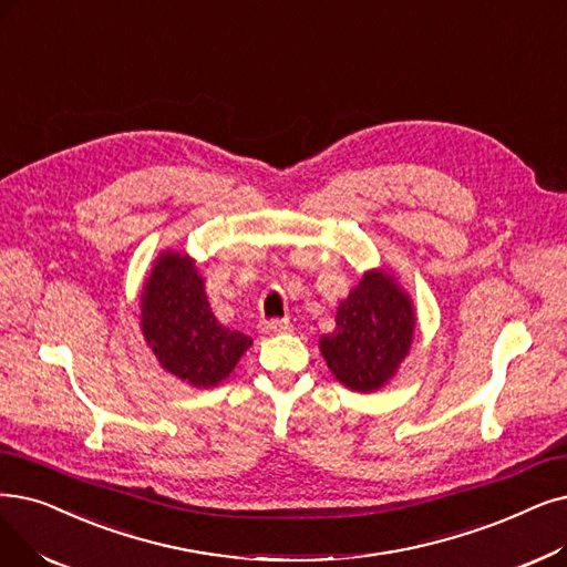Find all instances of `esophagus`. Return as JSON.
Wrapping results in <instances>:
<instances>
[{
	"instance_id": "1",
	"label": "esophagus",
	"mask_w": 567,
	"mask_h": 567,
	"mask_svg": "<svg viewBox=\"0 0 567 567\" xmlns=\"http://www.w3.org/2000/svg\"><path fill=\"white\" fill-rule=\"evenodd\" d=\"M287 331H291L289 319H266V322H261V333L276 336V333H287Z\"/></svg>"
}]
</instances>
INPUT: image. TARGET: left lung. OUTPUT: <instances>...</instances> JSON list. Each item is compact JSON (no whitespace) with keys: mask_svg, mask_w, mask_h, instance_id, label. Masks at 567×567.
<instances>
[{"mask_svg":"<svg viewBox=\"0 0 567 567\" xmlns=\"http://www.w3.org/2000/svg\"><path fill=\"white\" fill-rule=\"evenodd\" d=\"M416 312L393 274L371 268L336 312V329L319 338L333 378L352 391L371 393L396 378L410 354Z\"/></svg>","mask_w":567,"mask_h":567,"instance_id":"8db88e82","label":"left lung"}]
</instances>
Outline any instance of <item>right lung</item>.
<instances>
[{
  "mask_svg": "<svg viewBox=\"0 0 567 567\" xmlns=\"http://www.w3.org/2000/svg\"><path fill=\"white\" fill-rule=\"evenodd\" d=\"M141 333L166 373L194 389L217 386L252 338L215 319L196 259L164 250L141 287Z\"/></svg>",
  "mask_w": 567,
  "mask_h": 567,
  "instance_id": "add662e5",
  "label": "right lung"
}]
</instances>
